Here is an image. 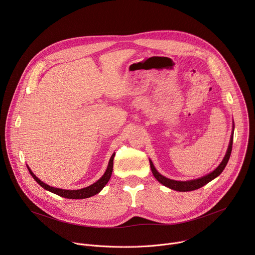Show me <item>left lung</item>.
I'll return each mask as SVG.
<instances>
[{
	"mask_svg": "<svg viewBox=\"0 0 255 255\" xmlns=\"http://www.w3.org/2000/svg\"><path fill=\"white\" fill-rule=\"evenodd\" d=\"M233 134H234V124H233V131L231 134V138H230V142H229V146L227 149V152L222 160V162L219 164L215 170H213L212 172H210L209 174L197 178V179H192V180H187V181H178V180H173V179H169L163 175H161L156 168L154 167L152 161L149 159V163H150V168L151 171L154 175V177L159 181L160 184H162L163 186L174 190V191H178V192H190V191H195L197 189H200L202 187H204L205 185H207L208 183H210L211 180H213L215 177H217L218 175H220L221 172L224 170L225 166L227 165V162L230 158L231 155V151H232V144H233Z\"/></svg>",
	"mask_w": 255,
	"mask_h": 255,
	"instance_id": "8db88e82",
	"label": "left lung"
}]
</instances>
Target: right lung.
Here are the masks:
<instances>
[{
	"label": "right lung",
	"instance_id": "right-lung-1",
	"mask_svg": "<svg viewBox=\"0 0 255 255\" xmlns=\"http://www.w3.org/2000/svg\"><path fill=\"white\" fill-rule=\"evenodd\" d=\"M114 156H115V153H113V155L111 156L110 158V161H109V164H108V167L105 171V173L103 174V176L97 180L96 183H94L93 185L87 187V188H84V189H81V190H62V189H57V188H53V187H50L46 184H44L43 181H41L37 176H36L32 170L28 167V170L30 172V174L33 176V178L37 181V183L45 190L57 195V196H60L62 198H66V199H87V198H90L92 196H95L97 194H99L103 188L107 185V183L109 181V179H110L111 175H112V171H113V160H114Z\"/></svg>",
	"mask_w": 255,
	"mask_h": 255
}]
</instances>
